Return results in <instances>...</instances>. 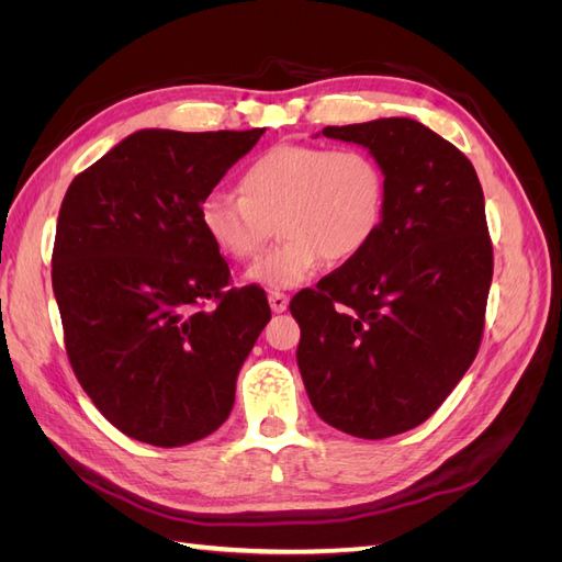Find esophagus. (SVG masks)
<instances>
[{
    "instance_id": "esophagus-1",
    "label": "esophagus",
    "mask_w": 562,
    "mask_h": 562,
    "mask_svg": "<svg viewBox=\"0 0 562 562\" xmlns=\"http://www.w3.org/2000/svg\"><path fill=\"white\" fill-rule=\"evenodd\" d=\"M269 307L274 314H281L288 310V295L283 293H269Z\"/></svg>"
}]
</instances>
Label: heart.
Masks as SVG:
<instances>
[{
	"mask_svg": "<svg viewBox=\"0 0 562 562\" xmlns=\"http://www.w3.org/2000/svg\"><path fill=\"white\" fill-rule=\"evenodd\" d=\"M239 192L203 196L199 225L220 252L244 262L262 250L277 223L283 241L244 274L269 291L302 285L326 260H353L386 213L384 168L361 147L274 145L244 168Z\"/></svg>",
	"mask_w": 562,
	"mask_h": 562,
	"instance_id": "1",
	"label": "heart"
}]
</instances>
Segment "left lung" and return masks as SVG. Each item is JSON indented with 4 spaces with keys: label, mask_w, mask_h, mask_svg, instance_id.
Returning <instances> with one entry per match:
<instances>
[{
    "label": "left lung",
    "mask_w": 562,
    "mask_h": 562,
    "mask_svg": "<svg viewBox=\"0 0 562 562\" xmlns=\"http://www.w3.org/2000/svg\"><path fill=\"white\" fill-rule=\"evenodd\" d=\"M386 176L372 244L291 302L297 366L314 411L356 438L429 419L481 347L492 281L485 199L471 161L407 116L326 126Z\"/></svg>",
    "instance_id": "1"
}]
</instances>
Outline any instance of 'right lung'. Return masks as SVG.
<instances>
[{
  "label": "right lung",
  "instance_id": "obj_1",
  "mask_svg": "<svg viewBox=\"0 0 562 562\" xmlns=\"http://www.w3.org/2000/svg\"><path fill=\"white\" fill-rule=\"evenodd\" d=\"M262 133L143 128L67 187L50 260L67 359L103 417L140 443L213 434L271 318L262 288L223 291L229 267L199 225L203 196Z\"/></svg>",
  "mask_w": 562,
  "mask_h": 562
}]
</instances>
